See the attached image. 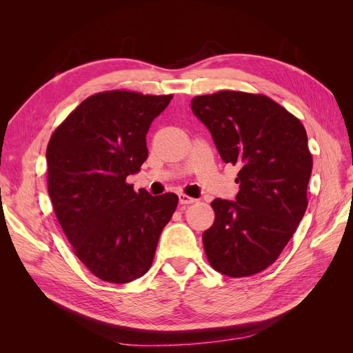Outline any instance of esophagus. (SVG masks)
I'll list each match as a JSON object with an SVG mask.
<instances>
[{
  "label": "esophagus",
  "mask_w": 353,
  "mask_h": 353,
  "mask_svg": "<svg viewBox=\"0 0 353 353\" xmlns=\"http://www.w3.org/2000/svg\"><path fill=\"white\" fill-rule=\"evenodd\" d=\"M178 197H179V205H193V203L197 201L196 199L190 197V196H187V194H179Z\"/></svg>",
  "instance_id": "1"
}]
</instances>
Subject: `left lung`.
Listing matches in <instances>:
<instances>
[{"instance_id": "8db88e82", "label": "left lung", "mask_w": 353, "mask_h": 353, "mask_svg": "<svg viewBox=\"0 0 353 353\" xmlns=\"http://www.w3.org/2000/svg\"><path fill=\"white\" fill-rule=\"evenodd\" d=\"M191 109L225 163L240 168L236 201L215 199L203 245L215 271L240 279L272 265L307 208L312 154L302 122L263 94L223 90L197 95Z\"/></svg>"}]
</instances>
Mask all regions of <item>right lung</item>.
<instances>
[{
    "mask_svg": "<svg viewBox=\"0 0 353 353\" xmlns=\"http://www.w3.org/2000/svg\"><path fill=\"white\" fill-rule=\"evenodd\" d=\"M174 95L112 90L90 95L47 145V184L73 253L97 279L125 284L153 263L178 196L137 193L126 176L148 156L145 134Z\"/></svg>",
    "mask_w": 353,
    "mask_h": 353,
    "instance_id": "1",
    "label": "right lung"
}]
</instances>
